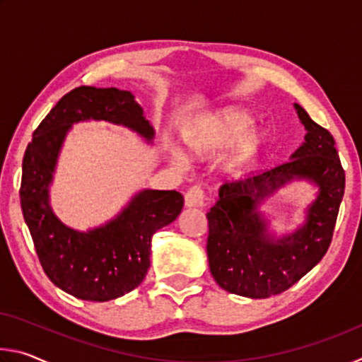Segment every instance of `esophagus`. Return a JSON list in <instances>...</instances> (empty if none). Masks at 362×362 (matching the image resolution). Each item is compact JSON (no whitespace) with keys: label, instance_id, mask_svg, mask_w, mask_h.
<instances>
[{"label":"esophagus","instance_id":"1","mask_svg":"<svg viewBox=\"0 0 362 362\" xmlns=\"http://www.w3.org/2000/svg\"><path fill=\"white\" fill-rule=\"evenodd\" d=\"M185 204L188 207H204L206 206L204 189L198 185L188 188V192L185 193Z\"/></svg>","mask_w":362,"mask_h":362}]
</instances>
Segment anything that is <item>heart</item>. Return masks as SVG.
Listing matches in <instances>:
<instances>
[{
  "label": "heart",
  "instance_id": "heart-1",
  "mask_svg": "<svg viewBox=\"0 0 362 362\" xmlns=\"http://www.w3.org/2000/svg\"><path fill=\"white\" fill-rule=\"evenodd\" d=\"M252 115L238 107H226L201 116L182 132L183 142L194 153H206L226 146L236 140L231 151V163H241L255 155L267 142L265 131L250 127Z\"/></svg>",
  "mask_w": 362,
  "mask_h": 362
}]
</instances>
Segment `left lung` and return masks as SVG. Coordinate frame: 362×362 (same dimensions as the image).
Masks as SVG:
<instances>
[{"mask_svg":"<svg viewBox=\"0 0 362 362\" xmlns=\"http://www.w3.org/2000/svg\"><path fill=\"white\" fill-rule=\"evenodd\" d=\"M306 136L291 161L249 179L223 183L207 212V259L222 289L250 298L284 292L327 252L345 193V170L327 129L297 105ZM306 178L320 188L307 222L292 235L274 238L256 207L287 181Z\"/></svg>","mask_w":362,"mask_h":362,"instance_id":"obj_1","label":"left lung"}]
</instances>
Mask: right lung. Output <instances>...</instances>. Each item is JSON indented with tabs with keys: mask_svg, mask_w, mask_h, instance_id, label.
Listing matches in <instances>:
<instances>
[{
	"mask_svg": "<svg viewBox=\"0 0 362 362\" xmlns=\"http://www.w3.org/2000/svg\"><path fill=\"white\" fill-rule=\"evenodd\" d=\"M108 121L155 136L129 90L79 86L57 102L33 132L22 163L21 206L47 278L70 296L107 302L131 292L150 268L151 238L182 212L175 189H144L118 216L99 228L76 231L49 206V185L73 122Z\"/></svg>",
	"mask_w": 362,
	"mask_h": 362,
	"instance_id": "1",
	"label": "right lung"
}]
</instances>
